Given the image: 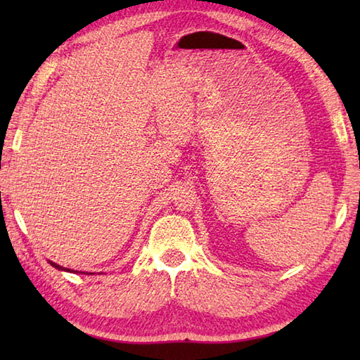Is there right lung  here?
Listing matches in <instances>:
<instances>
[{"label": "right lung", "instance_id": "add662e5", "mask_svg": "<svg viewBox=\"0 0 360 360\" xmlns=\"http://www.w3.org/2000/svg\"><path fill=\"white\" fill-rule=\"evenodd\" d=\"M49 264H51L53 268H57V270L71 271V273H79V271H75V270H70V268H65V266H62V265H58V264H56V262H52V260H49ZM81 273H84V271H81ZM87 275H92V273H87Z\"/></svg>", "mask_w": 360, "mask_h": 360}]
</instances>
